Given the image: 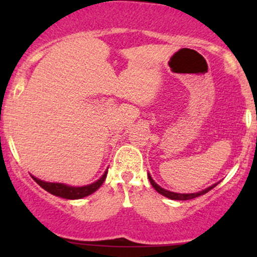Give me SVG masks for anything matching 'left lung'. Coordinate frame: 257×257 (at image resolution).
<instances>
[{
  "label": "left lung",
  "mask_w": 257,
  "mask_h": 257,
  "mask_svg": "<svg viewBox=\"0 0 257 257\" xmlns=\"http://www.w3.org/2000/svg\"><path fill=\"white\" fill-rule=\"evenodd\" d=\"M149 180H150V182H151V185L153 186V188H155V190L157 191L158 193H161L162 196L167 197V198H170V199H174V200L193 199V198H196V197H199V196H202V194H205L206 192H209V191L213 190L215 186L219 184V182H217V184L211 185L210 187L205 188V190H203V191H199V192H197V193H175V192H170V191L164 190V188H162L161 186H158L155 181H153V179L151 178V175H150V174H149Z\"/></svg>",
  "instance_id": "8db88e82"
}]
</instances>
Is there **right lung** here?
<instances>
[{"instance_id":"add662e5","label":"right lung","mask_w":257,"mask_h":257,"mask_svg":"<svg viewBox=\"0 0 257 257\" xmlns=\"http://www.w3.org/2000/svg\"><path fill=\"white\" fill-rule=\"evenodd\" d=\"M106 175H107V169L104 173V175L101 176L99 180H96L95 182L93 184L87 185V186H82V187H73V186H69V185H65V184H58V182H47L43 181V180H40L35 176L34 178L35 181L37 182L43 190H46L47 192L54 194L57 197H61V198L65 199H81L83 197L89 196V194L94 193L96 190L104 184Z\"/></svg>"}]
</instances>
